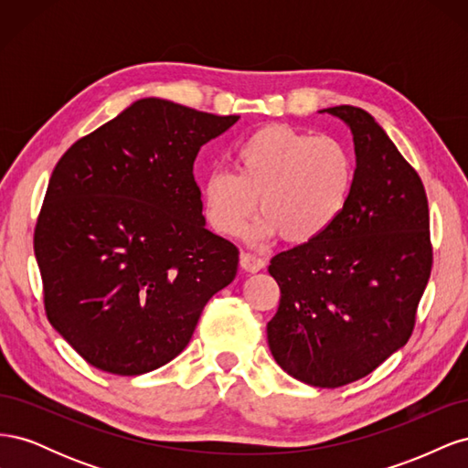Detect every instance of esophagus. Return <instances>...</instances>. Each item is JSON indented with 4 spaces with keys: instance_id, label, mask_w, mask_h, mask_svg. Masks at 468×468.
Instances as JSON below:
<instances>
[{
    "instance_id": "esophagus-1",
    "label": "esophagus",
    "mask_w": 468,
    "mask_h": 468,
    "mask_svg": "<svg viewBox=\"0 0 468 468\" xmlns=\"http://www.w3.org/2000/svg\"><path fill=\"white\" fill-rule=\"evenodd\" d=\"M265 265H267L265 260L253 256V253H248V251L239 253V267H242L248 273H258Z\"/></svg>"
}]
</instances>
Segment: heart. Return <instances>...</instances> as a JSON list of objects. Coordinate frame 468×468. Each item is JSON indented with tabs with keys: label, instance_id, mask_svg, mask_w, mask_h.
<instances>
[{
	"label": "heart",
	"instance_id": "heart-1",
	"mask_svg": "<svg viewBox=\"0 0 468 468\" xmlns=\"http://www.w3.org/2000/svg\"><path fill=\"white\" fill-rule=\"evenodd\" d=\"M234 174L215 169L203 186L210 229L238 236L251 215H263L253 236L308 244L346 212L357 179L351 148L334 136H316L289 124H267L230 150Z\"/></svg>",
	"mask_w": 468,
	"mask_h": 468
}]
</instances>
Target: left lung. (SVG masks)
Returning a JSON list of instances; mask_svg holds the SVG:
<instances>
[{
    "label": "left lung",
    "instance_id": "left-lung-1",
    "mask_svg": "<svg viewBox=\"0 0 468 468\" xmlns=\"http://www.w3.org/2000/svg\"><path fill=\"white\" fill-rule=\"evenodd\" d=\"M324 111L351 129L356 189L328 232L271 260L281 301L267 342L291 377L337 388L406 346L433 250L428 197L416 169L367 111Z\"/></svg>",
    "mask_w": 468,
    "mask_h": 468
}]
</instances>
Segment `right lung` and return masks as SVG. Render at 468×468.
<instances>
[{"instance_id":"right-lung-1","label":"right lung","mask_w":468,"mask_h":468,"mask_svg":"<svg viewBox=\"0 0 468 468\" xmlns=\"http://www.w3.org/2000/svg\"><path fill=\"white\" fill-rule=\"evenodd\" d=\"M238 119L140 99L56 164L35 229L45 310L97 369L169 363L234 281L239 251L205 229L193 164Z\"/></svg>"}]
</instances>
